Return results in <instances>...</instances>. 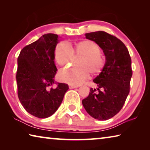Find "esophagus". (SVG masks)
Wrapping results in <instances>:
<instances>
[{
  "instance_id": "34e87169",
  "label": "esophagus",
  "mask_w": 150,
  "mask_h": 150,
  "mask_svg": "<svg viewBox=\"0 0 150 150\" xmlns=\"http://www.w3.org/2000/svg\"><path fill=\"white\" fill-rule=\"evenodd\" d=\"M69 88H77V87H78L79 86H77V85H69Z\"/></svg>"
}]
</instances>
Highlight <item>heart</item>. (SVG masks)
Masks as SVG:
<instances>
[{
  "instance_id": "1",
  "label": "heart",
  "mask_w": 150,
  "mask_h": 150,
  "mask_svg": "<svg viewBox=\"0 0 150 150\" xmlns=\"http://www.w3.org/2000/svg\"><path fill=\"white\" fill-rule=\"evenodd\" d=\"M100 55V47L91 40L76 42L72 50L65 42L59 43L55 49L54 57L59 66L69 65L73 55L81 56L77 61L78 67L61 71L59 73L60 80L71 85H79L87 78L88 73L93 76L98 75L105 66V62Z\"/></svg>"
}]
</instances>
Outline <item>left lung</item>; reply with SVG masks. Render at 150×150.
Listing matches in <instances>:
<instances>
[{"label":"left lung","mask_w":150,"mask_h":150,"mask_svg":"<svg viewBox=\"0 0 150 150\" xmlns=\"http://www.w3.org/2000/svg\"><path fill=\"white\" fill-rule=\"evenodd\" d=\"M85 37L99 45L106 62L102 72L93 79L96 88H90L82 103L90 116L106 120L120 112L130 93L131 57L126 45L115 35L98 31L87 33Z\"/></svg>","instance_id":"8db88e82"}]
</instances>
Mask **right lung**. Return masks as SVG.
Wrapping results in <instances>:
<instances>
[{"instance_id": "1", "label": "right lung", "mask_w": 150, "mask_h": 150, "mask_svg": "<svg viewBox=\"0 0 150 150\" xmlns=\"http://www.w3.org/2000/svg\"><path fill=\"white\" fill-rule=\"evenodd\" d=\"M58 35H43L25 46L18 57V96L28 112L37 118L52 116L59 108L67 84L55 81L57 68L54 62ZM57 84L54 89L51 86Z\"/></svg>"}]
</instances>
